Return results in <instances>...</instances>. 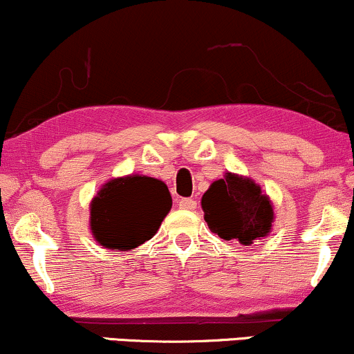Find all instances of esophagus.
<instances>
[{
    "mask_svg": "<svg viewBox=\"0 0 354 354\" xmlns=\"http://www.w3.org/2000/svg\"><path fill=\"white\" fill-rule=\"evenodd\" d=\"M177 205L180 207V209L194 210L195 207H197V202H195L194 198H177Z\"/></svg>",
    "mask_w": 354,
    "mask_h": 354,
    "instance_id": "esophagus-1",
    "label": "esophagus"
}]
</instances>
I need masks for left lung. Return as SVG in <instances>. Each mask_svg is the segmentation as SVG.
Returning <instances> with one entry per match:
<instances>
[{"mask_svg": "<svg viewBox=\"0 0 354 354\" xmlns=\"http://www.w3.org/2000/svg\"><path fill=\"white\" fill-rule=\"evenodd\" d=\"M203 218L214 234L223 240L252 245L267 236L272 228L273 209L268 197L252 178L227 174L215 180L202 197Z\"/></svg>", "mask_w": 354, "mask_h": 354, "instance_id": "obj_1", "label": "left lung"}]
</instances>
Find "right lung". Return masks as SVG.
I'll list each match as a JSON object with an SVG mask.
<instances>
[{
    "label": "right lung",
    "mask_w": 354,
    "mask_h": 354,
    "mask_svg": "<svg viewBox=\"0 0 354 354\" xmlns=\"http://www.w3.org/2000/svg\"><path fill=\"white\" fill-rule=\"evenodd\" d=\"M172 207L167 185L145 176L114 178L91 203V230L102 247L127 252L152 239Z\"/></svg>",
    "instance_id": "1"
}]
</instances>
